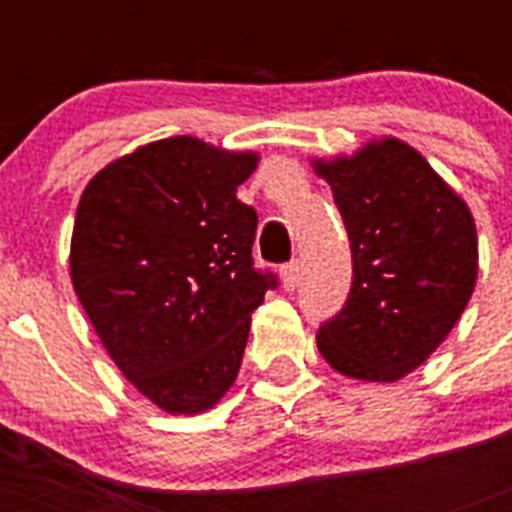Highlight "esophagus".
I'll return each instance as SVG.
<instances>
[{"mask_svg":"<svg viewBox=\"0 0 512 512\" xmlns=\"http://www.w3.org/2000/svg\"><path fill=\"white\" fill-rule=\"evenodd\" d=\"M282 284L284 289H295L300 284V261H289L282 266Z\"/></svg>","mask_w":512,"mask_h":512,"instance_id":"34e87169","label":"esophagus"}]
</instances>
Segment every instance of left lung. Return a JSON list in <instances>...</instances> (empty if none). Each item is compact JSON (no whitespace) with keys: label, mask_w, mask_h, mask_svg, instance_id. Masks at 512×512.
Returning <instances> with one entry per match:
<instances>
[{"label":"left lung","mask_w":512,"mask_h":512,"mask_svg":"<svg viewBox=\"0 0 512 512\" xmlns=\"http://www.w3.org/2000/svg\"><path fill=\"white\" fill-rule=\"evenodd\" d=\"M315 169L333 189L354 261L341 312L318 330L320 354L346 377L395 382L436 351L472 297V212L395 138Z\"/></svg>","instance_id":"obj_1"}]
</instances>
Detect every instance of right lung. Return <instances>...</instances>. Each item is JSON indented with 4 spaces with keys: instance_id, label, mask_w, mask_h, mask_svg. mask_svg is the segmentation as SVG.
Segmentation results:
<instances>
[{
    "instance_id": "obj_1",
    "label": "right lung",
    "mask_w": 512,
    "mask_h": 512,
    "mask_svg": "<svg viewBox=\"0 0 512 512\" xmlns=\"http://www.w3.org/2000/svg\"><path fill=\"white\" fill-rule=\"evenodd\" d=\"M256 161L176 135L117 158L76 207L79 302L120 372L166 413H200L228 392L251 312L279 284L253 264L259 215L235 197Z\"/></svg>"
}]
</instances>
